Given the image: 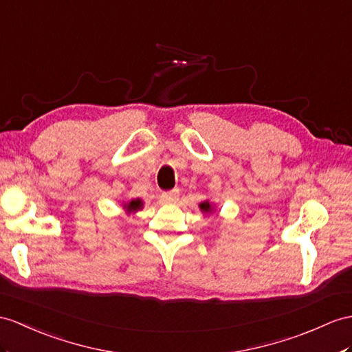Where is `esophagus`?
Segmentation results:
<instances>
[{"label":"esophagus","mask_w":352,"mask_h":352,"mask_svg":"<svg viewBox=\"0 0 352 352\" xmlns=\"http://www.w3.org/2000/svg\"><path fill=\"white\" fill-rule=\"evenodd\" d=\"M177 197H179L177 190H171V191L162 192L161 194V200L164 201V203H175L177 200Z\"/></svg>","instance_id":"esophagus-1"}]
</instances>
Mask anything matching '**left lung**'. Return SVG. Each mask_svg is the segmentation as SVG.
I'll use <instances>...</instances> for the list:
<instances>
[{"label":"left lung","instance_id":"8db88e82","mask_svg":"<svg viewBox=\"0 0 352 352\" xmlns=\"http://www.w3.org/2000/svg\"><path fill=\"white\" fill-rule=\"evenodd\" d=\"M200 209H201V212L203 213H212V210H213V206H212V203L210 201H203V203H200Z\"/></svg>","mask_w":352,"mask_h":352}]
</instances>
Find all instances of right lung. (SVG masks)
I'll list each match as a JSON object with an SVG mask.
<instances>
[{
	"label": "right lung",
	"instance_id": "1",
	"mask_svg": "<svg viewBox=\"0 0 352 352\" xmlns=\"http://www.w3.org/2000/svg\"><path fill=\"white\" fill-rule=\"evenodd\" d=\"M143 208V201L140 199H134L124 203V209L126 213H135L137 210H140Z\"/></svg>",
	"mask_w": 352,
	"mask_h": 352
}]
</instances>
